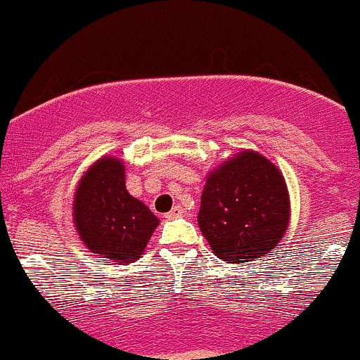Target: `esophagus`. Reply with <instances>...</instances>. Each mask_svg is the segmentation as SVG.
<instances>
[{
	"label": "esophagus",
	"mask_w": 360,
	"mask_h": 360,
	"mask_svg": "<svg viewBox=\"0 0 360 360\" xmlns=\"http://www.w3.org/2000/svg\"><path fill=\"white\" fill-rule=\"evenodd\" d=\"M183 214H184V209L181 207V205H174L172 211L167 212L165 218L167 219H174V218H179V216H183Z\"/></svg>",
	"instance_id": "1"
}]
</instances>
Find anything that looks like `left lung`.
<instances>
[{"label": "left lung", "mask_w": 360, "mask_h": 360, "mask_svg": "<svg viewBox=\"0 0 360 360\" xmlns=\"http://www.w3.org/2000/svg\"><path fill=\"white\" fill-rule=\"evenodd\" d=\"M290 223L283 174L264 155L243 149L211 170L198 211V229L212 253L243 264L271 253Z\"/></svg>", "instance_id": "8db88e82"}]
</instances>
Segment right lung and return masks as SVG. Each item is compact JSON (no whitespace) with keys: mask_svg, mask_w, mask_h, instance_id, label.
Here are the masks:
<instances>
[{"mask_svg":"<svg viewBox=\"0 0 360 360\" xmlns=\"http://www.w3.org/2000/svg\"><path fill=\"white\" fill-rule=\"evenodd\" d=\"M72 216L87 250L120 264L141 258L160 225L151 209L127 191L124 162L116 156L98 158L80 176Z\"/></svg>","mask_w":360,"mask_h":360,"instance_id":"1","label":"right lung"}]
</instances>
